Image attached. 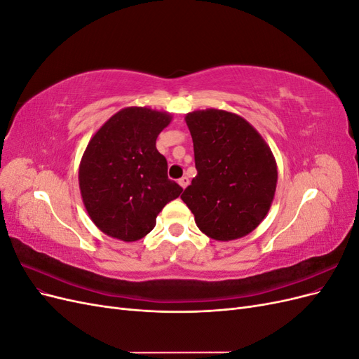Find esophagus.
Listing matches in <instances>:
<instances>
[{"label": "esophagus", "instance_id": "esophagus-1", "mask_svg": "<svg viewBox=\"0 0 359 359\" xmlns=\"http://www.w3.org/2000/svg\"><path fill=\"white\" fill-rule=\"evenodd\" d=\"M178 184H180V186H181L182 189H186V187L189 186V178H187V177L180 178V180H178Z\"/></svg>", "mask_w": 359, "mask_h": 359}]
</instances>
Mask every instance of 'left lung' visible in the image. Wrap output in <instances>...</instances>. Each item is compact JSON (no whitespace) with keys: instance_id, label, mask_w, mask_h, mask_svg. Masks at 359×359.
I'll return each mask as SVG.
<instances>
[{"instance_id":"left-lung-1","label":"left lung","mask_w":359,"mask_h":359,"mask_svg":"<svg viewBox=\"0 0 359 359\" xmlns=\"http://www.w3.org/2000/svg\"><path fill=\"white\" fill-rule=\"evenodd\" d=\"M198 175L181 199L215 241L253 232L273 203L277 163L257 130L240 115L205 109L186 115Z\"/></svg>"}]
</instances>
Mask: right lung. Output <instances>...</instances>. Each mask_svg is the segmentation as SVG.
<instances>
[{
    "mask_svg": "<svg viewBox=\"0 0 359 359\" xmlns=\"http://www.w3.org/2000/svg\"><path fill=\"white\" fill-rule=\"evenodd\" d=\"M172 115L124 107L97 130L79 165L81 196L93 223L107 236L133 243L154 229L158 212L182 189L168 178L156 148Z\"/></svg>",
    "mask_w": 359,
    "mask_h": 359,
    "instance_id": "obj_1",
    "label": "right lung"
}]
</instances>
